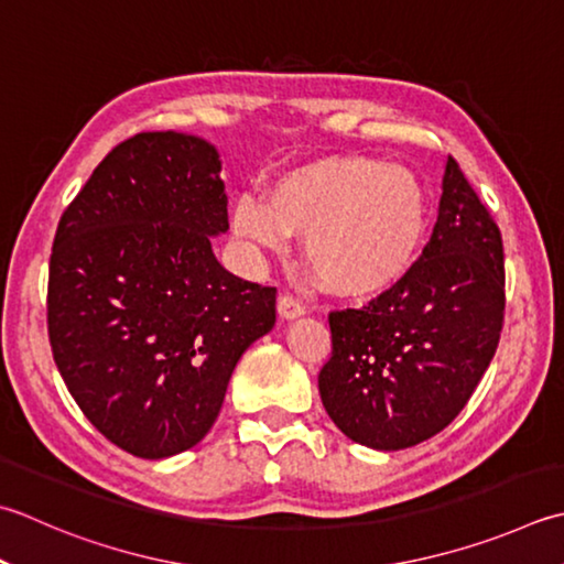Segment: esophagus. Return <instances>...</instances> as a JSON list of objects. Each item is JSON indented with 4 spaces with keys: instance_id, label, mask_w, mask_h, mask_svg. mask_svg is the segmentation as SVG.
<instances>
[{
    "instance_id": "esophagus-1",
    "label": "esophagus",
    "mask_w": 564,
    "mask_h": 564,
    "mask_svg": "<svg viewBox=\"0 0 564 564\" xmlns=\"http://www.w3.org/2000/svg\"><path fill=\"white\" fill-rule=\"evenodd\" d=\"M305 313V305L297 301V297L283 293L279 297V315L285 319H293V317H301Z\"/></svg>"
}]
</instances>
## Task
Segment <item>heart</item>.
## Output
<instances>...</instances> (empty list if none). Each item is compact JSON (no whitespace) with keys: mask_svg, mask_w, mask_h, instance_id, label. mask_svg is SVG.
I'll return each instance as SVG.
<instances>
[{"mask_svg":"<svg viewBox=\"0 0 564 564\" xmlns=\"http://www.w3.org/2000/svg\"><path fill=\"white\" fill-rule=\"evenodd\" d=\"M430 223L423 183L405 165L371 156H327L275 175L269 200L239 195L235 235L283 253L305 235V261L329 291L377 295L399 283L421 253Z\"/></svg>","mask_w":564,"mask_h":564,"instance_id":"heart-1","label":"heart"}]
</instances>
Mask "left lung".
I'll use <instances>...</instances> for the list:
<instances>
[{
    "mask_svg": "<svg viewBox=\"0 0 564 564\" xmlns=\"http://www.w3.org/2000/svg\"><path fill=\"white\" fill-rule=\"evenodd\" d=\"M503 283L499 225L449 156L421 259L361 311L329 313L333 357L317 386L333 423L383 452L445 430L499 347Z\"/></svg>",
    "mask_w": 564,
    "mask_h": 564,
    "instance_id": "obj_1",
    "label": "left lung"
}]
</instances>
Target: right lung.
<instances>
[{"mask_svg": "<svg viewBox=\"0 0 564 564\" xmlns=\"http://www.w3.org/2000/svg\"><path fill=\"white\" fill-rule=\"evenodd\" d=\"M219 153L178 131L121 141L65 209L48 267V339L75 403L143 459L209 433L239 357L275 323V289L239 279Z\"/></svg>", "mask_w": 564, "mask_h": 564, "instance_id": "1", "label": "right lung"}]
</instances>
